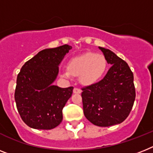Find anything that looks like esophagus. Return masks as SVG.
I'll return each instance as SVG.
<instances>
[{"label": "esophagus", "instance_id": "esophagus-1", "mask_svg": "<svg viewBox=\"0 0 153 153\" xmlns=\"http://www.w3.org/2000/svg\"><path fill=\"white\" fill-rule=\"evenodd\" d=\"M73 92H74V94H80L81 92H82V90L78 88H74V89H73Z\"/></svg>", "mask_w": 153, "mask_h": 153}]
</instances>
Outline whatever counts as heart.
Masks as SVG:
<instances>
[{"label":"heart","instance_id":"heart-1","mask_svg":"<svg viewBox=\"0 0 153 153\" xmlns=\"http://www.w3.org/2000/svg\"><path fill=\"white\" fill-rule=\"evenodd\" d=\"M68 71L61 73V77L70 79L71 76H79L80 82L91 85L100 80L106 73L107 61L102 54L85 53L71 58L67 65Z\"/></svg>","mask_w":153,"mask_h":153}]
</instances>
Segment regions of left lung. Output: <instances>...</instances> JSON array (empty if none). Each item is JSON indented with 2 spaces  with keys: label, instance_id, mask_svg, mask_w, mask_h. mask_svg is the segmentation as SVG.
Wrapping results in <instances>:
<instances>
[{
  "label": "left lung",
  "instance_id": "obj_1",
  "mask_svg": "<svg viewBox=\"0 0 153 153\" xmlns=\"http://www.w3.org/2000/svg\"><path fill=\"white\" fill-rule=\"evenodd\" d=\"M99 49L112 66L102 80L82 88L83 111L92 124L109 127L122 123L130 114L135 100L134 75L113 51Z\"/></svg>",
  "mask_w": 153,
  "mask_h": 153
}]
</instances>
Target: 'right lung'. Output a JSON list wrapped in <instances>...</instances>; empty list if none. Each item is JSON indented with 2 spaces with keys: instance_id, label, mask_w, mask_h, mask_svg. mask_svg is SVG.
I'll list each match as a JSON object with an SVG mask.
<instances>
[{
  "instance_id": "obj_1",
  "label": "right lung",
  "mask_w": 153,
  "mask_h": 153,
  "mask_svg": "<svg viewBox=\"0 0 153 153\" xmlns=\"http://www.w3.org/2000/svg\"><path fill=\"white\" fill-rule=\"evenodd\" d=\"M71 48L65 44L45 49L22 67L15 100L22 119L30 128L51 130L62 121V110L74 88H60L53 83L58 75L59 65Z\"/></svg>"
}]
</instances>
